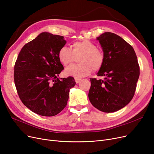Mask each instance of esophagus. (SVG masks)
<instances>
[{
  "label": "esophagus",
  "instance_id": "34e87169",
  "mask_svg": "<svg viewBox=\"0 0 154 154\" xmlns=\"http://www.w3.org/2000/svg\"><path fill=\"white\" fill-rule=\"evenodd\" d=\"M75 82L76 83H78L80 81H81V79H79V78H75Z\"/></svg>",
  "mask_w": 154,
  "mask_h": 154
}]
</instances>
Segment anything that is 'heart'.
<instances>
[{"label":"heart","instance_id":"b5f03b06","mask_svg":"<svg viewBox=\"0 0 154 154\" xmlns=\"http://www.w3.org/2000/svg\"><path fill=\"white\" fill-rule=\"evenodd\" d=\"M71 47L72 49L63 46L58 52L59 60L65 67L75 62L78 58L79 64L71 66L66 69V75L76 78H83L89 75L92 70L97 71L103 66L104 53L93 42L83 39L74 42Z\"/></svg>","mask_w":154,"mask_h":154}]
</instances>
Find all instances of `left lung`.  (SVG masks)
Here are the masks:
<instances>
[{
	"label": "left lung",
	"mask_w": 154,
	"mask_h": 154,
	"mask_svg": "<svg viewBox=\"0 0 154 154\" xmlns=\"http://www.w3.org/2000/svg\"><path fill=\"white\" fill-rule=\"evenodd\" d=\"M105 55L104 64L97 76L90 78L88 97L99 110L112 113L119 110L132 100L140 75L135 51L120 36L105 32L97 38Z\"/></svg>",
	"instance_id": "left-lung-1"
}]
</instances>
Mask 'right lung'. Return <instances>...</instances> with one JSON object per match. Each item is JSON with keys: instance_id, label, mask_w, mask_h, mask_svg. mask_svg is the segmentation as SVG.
<instances>
[{"instance_id": "1", "label": "right lung", "mask_w": 154, "mask_h": 154, "mask_svg": "<svg viewBox=\"0 0 154 154\" xmlns=\"http://www.w3.org/2000/svg\"><path fill=\"white\" fill-rule=\"evenodd\" d=\"M64 37L45 32L23 46L14 65V79L19 98L34 113L53 116L67 105L72 76L58 78L64 69L58 58Z\"/></svg>"}]
</instances>
